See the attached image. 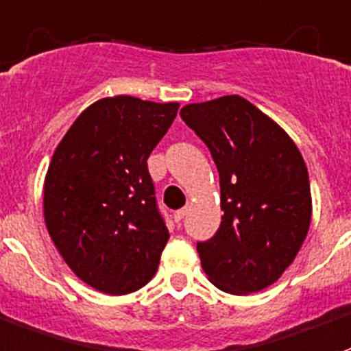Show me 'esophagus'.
Segmentation results:
<instances>
[{"label": "esophagus", "mask_w": 351, "mask_h": 351, "mask_svg": "<svg viewBox=\"0 0 351 351\" xmlns=\"http://www.w3.org/2000/svg\"><path fill=\"white\" fill-rule=\"evenodd\" d=\"M186 215H189V207H183V209H179L178 213L173 215V220H176L178 223H181V222H183V218H185Z\"/></svg>", "instance_id": "1"}]
</instances>
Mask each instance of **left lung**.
<instances>
[{
  "mask_svg": "<svg viewBox=\"0 0 351 351\" xmlns=\"http://www.w3.org/2000/svg\"><path fill=\"white\" fill-rule=\"evenodd\" d=\"M181 118L220 173L222 223L197 244L220 291L246 296L276 283L296 259L313 216L309 173L287 131L244 97L189 104Z\"/></svg>",
  "mask_w": 351,
  "mask_h": 351,
  "instance_id": "left-lung-1",
  "label": "left lung"
}]
</instances>
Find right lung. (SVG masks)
Returning a JSON list of instances; mask_svg holds the SVG:
<instances>
[{
  "label": "right lung",
  "mask_w": 351,
  "mask_h": 351,
  "mask_svg": "<svg viewBox=\"0 0 351 351\" xmlns=\"http://www.w3.org/2000/svg\"><path fill=\"white\" fill-rule=\"evenodd\" d=\"M178 109V101L101 97L75 118L49 160L47 233L72 272L104 294L138 291L159 268L170 233L147 157Z\"/></svg>",
  "instance_id": "add662e5"
}]
</instances>
